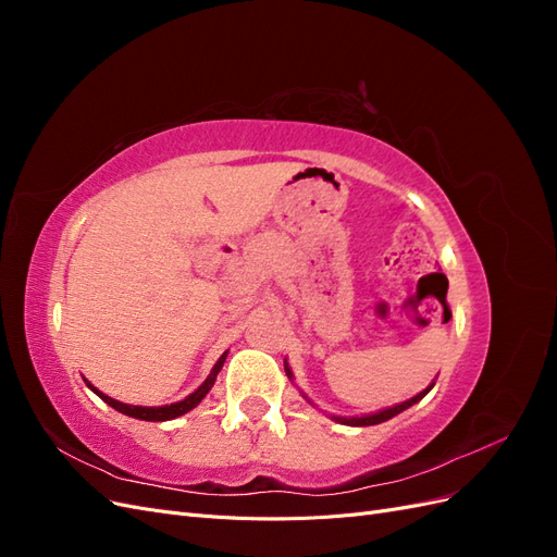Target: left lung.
Segmentation results:
<instances>
[{
  "label": "left lung",
  "mask_w": 557,
  "mask_h": 557,
  "mask_svg": "<svg viewBox=\"0 0 557 557\" xmlns=\"http://www.w3.org/2000/svg\"><path fill=\"white\" fill-rule=\"evenodd\" d=\"M285 374H288V379H293V372H290V367H288V362H285ZM434 385V383H432ZM432 385H428L423 393H418L416 397H411V399H407V401H401V404H395V407H391V409H383V411H376V413H369V416H352V418H344V416H332L336 423H342V425H352V428H367V425H379V423H385V420H391L393 416H397V413H401L404 409H409V407H413L416 401H420L423 399L430 391H432Z\"/></svg>",
  "instance_id": "left-lung-1"
}]
</instances>
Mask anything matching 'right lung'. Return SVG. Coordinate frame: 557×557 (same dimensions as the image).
Here are the masks:
<instances>
[{"label": "right lung", "instance_id": "add662e5", "mask_svg": "<svg viewBox=\"0 0 557 557\" xmlns=\"http://www.w3.org/2000/svg\"><path fill=\"white\" fill-rule=\"evenodd\" d=\"M225 358H227V350L223 352L221 358H218V362L213 364V369H211V374L207 376V381L201 383L195 393H190L188 397L185 399H181V401H176V404H164V407H132V404H123V401H117V399H113V397H109V395H104V393H99L95 385H90L88 381V387L90 391L95 393V395H99L102 397L109 407H113L115 411H121V413H125V416H132V418H139V420H150V423H162V420H172V418H178V416H183V413H188L190 409H195L197 404L207 397V393L211 391L213 387V383H215V376H218V372H221L223 369V364H225Z\"/></svg>", "mask_w": 557, "mask_h": 557}]
</instances>
